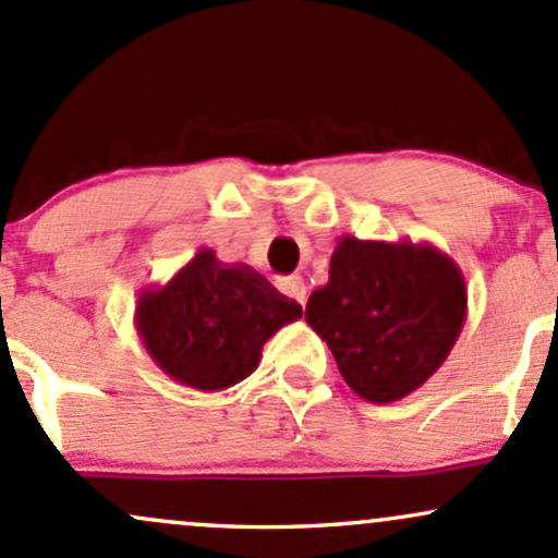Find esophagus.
<instances>
[{
  "mask_svg": "<svg viewBox=\"0 0 558 558\" xmlns=\"http://www.w3.org/2000/svg\"><path fill=\"white\" fill-rule=\"evenodd\" d=\"M281 290H284L290 298H295L300 305H305V281L300 277H290L281 281Z\"/></svg>",
  "mask_w": 558,
  "mask_h": 558,
  "instance_id": "obj_1",
  "label": "esophagus"
}]
</instances>
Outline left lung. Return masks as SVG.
Wrapping results in <instances>:
<instances>
[{"mask_svg":"<svg viewBox=\"0 0 558 558\" xmlns=\"http://www.w3.org/2000/svg\"><path fill=\"white\" fill-rule=\"evenodd\" d=\"M305 322L355 396L392 403L418 390L459 340L464 271L432 245L340 236L329 281L311 292Z\"/></svg>","mask_w":558,"mask_h":558,"instance_id":"obj_1","label":"left lung"}]
</instances>
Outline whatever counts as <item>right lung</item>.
<instances>
[{"label": "right lung", "instance_id": "add662e5", "mask_svg": "<svg viewBox=\"0 0 558 558\" xmlns=\"http://www.w3.org/2000/svg\"><path fill=\"white\" fill-rule=\"evenodd\" d=\"M303 308L245 263H221L210 247L166 284L144 287L134 327L155 366L179 385L216 392L258 368L260 350Z\"/></svg>", "mask_w": 558, "mask_h": 558}]
</instances>
